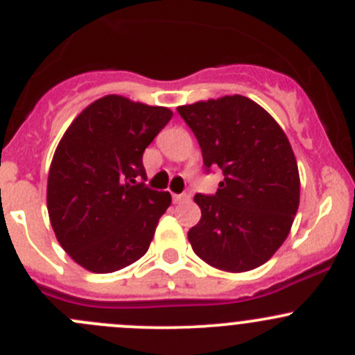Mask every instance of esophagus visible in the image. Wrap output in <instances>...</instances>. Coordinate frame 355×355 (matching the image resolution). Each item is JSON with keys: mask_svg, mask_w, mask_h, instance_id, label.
<instances>
[{"mask_svg": "<svg viewBox=\"0 0 355 355\" xmlns=\"http://www.w3.org/2000/svg\"><path fill=\"white\" fill-rule=\"evenodd\" d=\"M173 200L177 204H185V202H191V196L189 194H175Z\"/></svg>", "mask_w": 355, "mask_h": 355, "instance_id": "1", "label": "esophagus"}]
</instances>
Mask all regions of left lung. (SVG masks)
Returning <instances> with one entry per match:
<instances>
[{"label":"left lung","instance_id":"8db88e82","mask_svg":"<svg viewBox=\"0 0 355 355\" xmlns=\"http://www.w3.org/2000/svg\"><path fill=\"white\" fill-rule=\"evenodd\" d=\"M198 139L206 170L220 166L214 196L196 194L200 220L189 242L204 263L242 273L266 263L288 237L300 178L287 135L245 96L178 106Z\"/></svg>","mask_w":355,"mask_h":355}]
</instances>
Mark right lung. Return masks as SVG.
<instances>
[{
  "label": "right lung",
  "instance_id": "1",
  "mask_svg": "<svg viewBox=\"0 0 355 355\" xmlns=\"http://www.w3.org/2000/svg\"><path fill=\"white\" fill-rule=\"evenodd\" d=\"M164 106L110 94L63 134L48 175V213L63 250L92 273H113L148 252L170 192L146 187L142 155L171 120Z\"/></svg>",
  "mask_w": 355,
  "mask_h": 355
}]
</instances>
